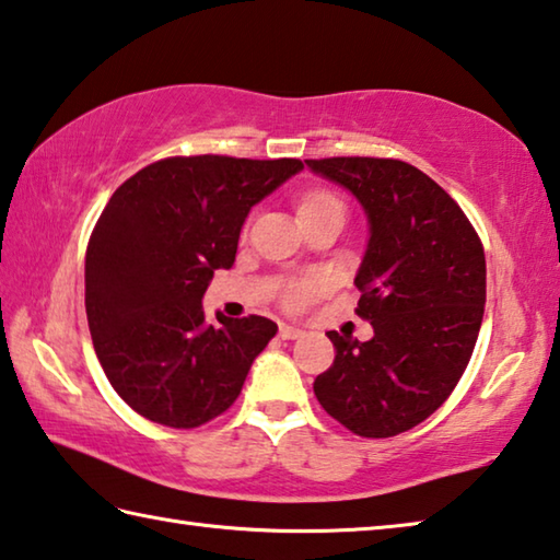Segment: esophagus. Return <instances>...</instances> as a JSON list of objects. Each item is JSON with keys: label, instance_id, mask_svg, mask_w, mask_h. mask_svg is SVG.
I'll return each instance as SVG.
<instances>
[{"label": "esophagus", "instance_id": "esophagus-1", "mask_svg": "<svg viewBox=\"0 0 560 560\" xmlns=\"http://www.w3.org/2000/svg\"><path fill=\"white\" fill-rule=\"evenodd\" d=\"M305 331H302L300 327H292V325H280V337L282 339H300Z\"/></svg>", "mask_w": 560, "mask_h": 560}]
</instances>
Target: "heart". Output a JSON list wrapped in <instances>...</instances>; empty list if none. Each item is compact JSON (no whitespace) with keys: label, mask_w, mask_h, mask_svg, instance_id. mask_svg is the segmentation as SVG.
<instances>
[{"label":"heart","mask_w":560,"mask_h":560,"mask_svg":"<svg viewBox=\"0 0 560 560\" xmlns=\"http://www.w3.org/2000/svg\"><path fill=\"white\" fill-rule=\"evenodd\" d=\"M341 203L335 194L329 191H310L307 196H302V201L298 206L300 213H307V211H315V209H325V206H337ZM322 288V280L317 278H307V280H300L295 285L290 288L288 292V300L292 305H302V302H307L310 298H315Z\"/></svg>","instance_id":"obj_1"}]
</instances>
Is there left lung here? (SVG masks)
Listing matches in <instances>:
<instances>
[{
	"label": "left lung",
	"instance_id": "1",
	"mask_svg": "<svg viewBox=\"0 0 560 560\" xmlns=\"http://www.w3.org/2000/svg\"><path fill=\"white\" fill-rule=\"evenodd\" d=\"M354 196L369 221L357 270L359 315L374 337L329 331L335 364L315 378L331 418L361 438L423 423L453 394L482 327L485 248L443 186L413 164L376 156L305 160Z\"/></svg>",
	"mask_w": 560,
	"mask_h": 560
}]
</instances>
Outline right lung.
I'll use <instances>...</instances> for the list:
<instances>
[{"label":"right lung","instance_id":"1","mask_svg":"<svg viewBox=\"0 0 560 560\" xmlns=\"http://www.w3.org/2000/svg\"><path fill=\"white\" fill-rule=\"evenodd\" d=\"M300 160L199 154L130 176L97 219L85 250V315L97 361L127 406L170 428H199L238 398L278 325L203 317L213 270H229L255 203Z\"/></svg>","mask_w":560,"mask_h":560}]
</instances>
